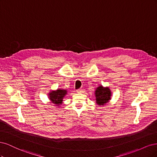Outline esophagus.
Segmentation results:
<instances>
[{"label":"esophagus","instance_id":"1","mask_svg":"<svg viewBox=\"0 0 157 157\" xmlns=\"http://www.w3.org/2000/svg\"><path fill=\"white\" fill-rule=\"evenodd\" d=\"M84 90L82 88H80L77 90V92L78 93H82V92H84Z\"/></svg>","mask_w":157,"mask_h":157}]
</instances>
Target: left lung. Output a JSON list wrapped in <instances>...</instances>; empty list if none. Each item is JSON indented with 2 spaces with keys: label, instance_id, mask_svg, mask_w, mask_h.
Wrapping results in <instances>:
<instances>
[{
  "label": "left lung",
  "instance_id": "8db88e82",
  "mask_svg": "<svg viewBox=\"0 0 157 157\" xmlns=\"http://www.w3.org/2000/svg\"><path fill=\"white\" fill-rule=\"evenodd\" d=\"M95 95L96 97V103L99 105H103L110 100L111 92L109 88H103L102 86H99L96 91Z\"/></svg>",
  "mask_w": 157,
  "mask_h": 157
}]
</instances>
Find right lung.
Here are the masks:
<instances>
[{"label":"right lung","mask_w":157,"mask_h":157,"mask_svg":"<svg viewBox=\"0 0 157 157\" xmlns=\"http://www.w3.org/2000/svg\"><path fill=\"white\" fill-rule=\"evenodd\" d=\"M66 94H67V91L65 90L58 89L56 91H52L48 96L52 103L59 105V104L62 103L63 98Z\"/></svg>","instance_id":"obj_1"}]
</instances>
